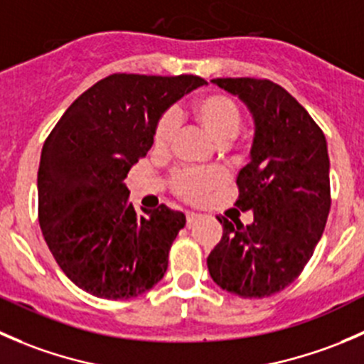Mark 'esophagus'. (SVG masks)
I'll use <instances>...</instances> for the list:
<instances>
[{
    "label": "esophagus",
    "instance_id": "obj_1",
    "mask_svg": "<svg viewBox=\"0 0 364 364\" xmlns=\"http://www.w3.org/2000/svg\"><path fill=\"white\" fill-rule=\"evenodd\" d=\"M200 219V214H194V212H187L186 214V221H187V226H193L194 223Z\"/></svg>",
    "mask_w": 364,
    "mask_h": 364
}]
</instances>
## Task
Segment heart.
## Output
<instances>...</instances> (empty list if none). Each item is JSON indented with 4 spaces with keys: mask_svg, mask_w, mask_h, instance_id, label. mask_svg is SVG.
<instances>
[{
    "mask_svg": "<svg viewBox=\"0 0 364 364\" xmlns=\"http://www.w3.org/2000/svg\"><path fill=\"white\" fill-rule=\"evenodd\" d=\"M189 117L194 124L218 145H228L239 134L242 117L230 97L221 93H208L194 99L189 106ZM175 125L170 114L161 117L154 131V146L166 150L173 139ZM225 183V175L219 170H183L173 175L171 187L182 200L196 203L214 193Z\"/></svg>",
    "mask_w": 364,
    "mask_h": 364,
    "instance_id": "1",
    "label": "heart"
}]
</instances>
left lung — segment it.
Returning <instances> with one entry per match:
<instances>
[{
	"label": "left lung",
	"mask_w": 364,
	"mask_h": 364,
	"mask_svg": "<svg viewBox=\"0 0 364 364\" xmlns=\"http://www.w3.org/2000/svg\"><path fill=\"white\" fill-rule=\"evenodd\" d=\"M253 117L250 163L237 175L240 210L253 223L218 215L223 237L207 258L210 278L244 299L287 289L303 272L331 208L327 141L308 111L276 82L212 79Z\"/></svg>",
	"instance_id": "obj_1"
}]
</instances>
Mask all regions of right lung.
<instances>
[{
  "label": "right lung",
  "mask_w": 364,
  "mask_h": 364,
  "mask_svg": "<svg viewBox=\"0 0 364 364\" xmlns=\"http://www.w3.org/2000/svg\"><path fill=\"white\" fill-rule=\"evenodd\" d=\"M207 85L198 75L113 74L70 104L38 166V221L72 283L100 299H132L163 279L186 215L166 205L138 214L125 186L164 111Z\"/></svg>",
  "instance_id": "add662e5"
}]
</instances>
